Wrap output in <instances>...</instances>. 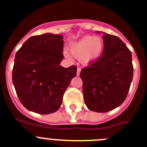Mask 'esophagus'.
Wrapping results in <instances>:
<instances>
[{"mask_svg":"<svg viewBox=\"0 0 147 147\" xmlns=\"http://www.w3.org/2000/svg\"><path fill=\"white\" fill-rule=\"evenodd\" d=\"M80 71H81V68L80 67H78V69H77V75H80Z\"/></svg>","mask_w":147,"mask_h":147,"instance_id":"obj_1","label":"esophagus"}]
</instances>
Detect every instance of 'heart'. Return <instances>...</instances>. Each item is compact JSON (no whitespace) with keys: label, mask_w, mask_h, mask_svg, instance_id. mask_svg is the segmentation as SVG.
<instances>
[{"label":"heart","mask_w":147,"mask_h":147,"mask_svg":"<svg viewBox=\"0 0 147 147\" xmlns=\"http://www.w3.org/2000/svg\"><path fill=\"white\" fill-rule=\"evenodd\" d=\"M104 42L99 37L86 35L69 45V51L75 57L82 58L85 64L96 61L102 53Z\"/></svg>","instance_id":"1"}]
</instances>
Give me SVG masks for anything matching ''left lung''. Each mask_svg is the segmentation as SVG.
Instances as JSON below:
<instances>
[{"label": "left lung", "mask_w": 147, "mask_h": 147, "mask_svg": "<svg viewBox=\"0 0 147 147\" xmlns=\"http://www.w3.org/2000/svg\"><path fill=\"white\" fill-rule=\"evenodd\" d=\"M103 34L102 53L80 73L85 103L96 112H109L123 104L134 74L129 49L118 37Z\"/></svg>", "instance_id": "left-lung-1"}]
</instances>
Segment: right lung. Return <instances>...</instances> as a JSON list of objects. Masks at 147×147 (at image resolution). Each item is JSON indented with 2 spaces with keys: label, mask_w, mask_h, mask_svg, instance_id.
<instances>
[{
  "label": "right lung",
  "mask_w": 147,
  "mask_h": 147,
  "mask_svg": "<svg viewBox=\"0 0 147 147\" xmlns=\"http://www.w3.org/2000/svg\"><path fill=\"white\" fill-rule=\"evenodd\" d=\"M61 35L42 34L30 37L17 51L12 81L17 96L28 110L46 115L59 109L63 96L77 67L59 65L64 58Z\"/></svg>",
  "instance_id": "obj_1"
}]
</instances>
